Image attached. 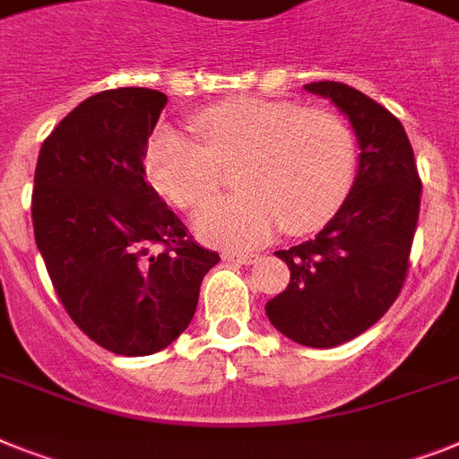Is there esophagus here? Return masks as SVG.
<instances>
[{
    "mask_svg": "<svg viewBox=\"0 0 459 459\" xmlns=\"http://www.w3.org/2000/svg\"><path fill=\"white\" fill-rule=\"evenodd\" d=\"M222 260H225V263H232V264H251V263H255L257 255H255V253L225 251V253H222Z\"/></svg>",
    "mask_w": 459,
    "mask_h": 459,
    "instance_id": "34e87169",
    "label": "esophagus"
}]
</instances>
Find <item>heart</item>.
Wrapping results in <instances>:
<instances>
[{
    "instance_id": "obj_1",
    "label": "heart",
    "mask_w": 459,
    "mask_h": 459,
    "mask_svg": "<svg viewBox=\"0 0 459 459\" xmlns=\"http://www.w3.org/2000/svg\"><path fill=\"white\" fill-rule=\"evenodd\" d=\"M199 138L161 126L145 150L147 176L170 202L195 206L222 180L221 166L241 161L237 195L208 199L196 234L222 248H251L283 225L312 232L331 218L354 180L357 147L340 117L290 102L230 100L195 117Z\"/></svg>"
}]
</instances>
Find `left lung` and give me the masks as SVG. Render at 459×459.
<instances>
[{"label": "left lung", "instance_id": "8db88e82", "mask_svg": "<svg viewBox=\"0 0 459 459\" xmlns=\"http://www.w3.org/2000/svg\"><path fill=\"white\" fill-rule=\"evenodd\" d=\"M305 91L350 119L359 170L316 237L274 253L289 264L290 283L264 312L293 342L328 350L368 331L401 293L422 185L406 131L389 109L340 82H312Z\"/></svg>", "mask_w": 459, "mask_h": 459}]
</instances>
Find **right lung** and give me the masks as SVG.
Wrapping results in <instances>:
<instances>
[{"label":"right lung","mask_w":459,"mask_h":459,"mask_svg":"<svg viewBox=\"0 0 459 459\" xmlns=\"http://www.w3.org/2000/svg\"><path fill=\"white\" fill-rule=\"evenodd\" d=\"M164 105L161 91L138 86L86 98L44 140L34 170V241L53 289L72 321L121 357L169 347L221 260L145 180Z\"/></svg>","instance_id":"right-lung-1"}]
</instances>
